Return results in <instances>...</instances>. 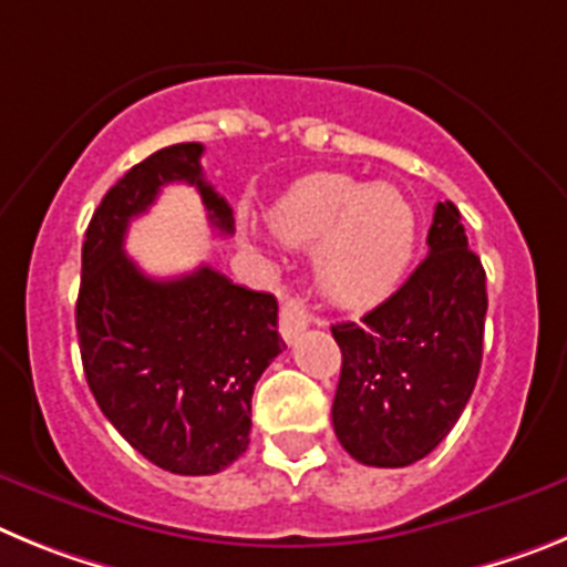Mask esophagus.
<instances>
[{
    "label": "esophagus",
    "mask_w": 567,
    "mask_h": 567,
    "mask_svg": "<svg viewBox=\"0 0 567 567\" xmlns=\"http://www.w3.org/2000/svg\"><path fill=\"white\" fill-rule=\"evenodd\" d=\"M308 322H311V313H308L305 302L293 297L285 299L282 311H279V333L285 337V342H293L308 328Z\"/></svg>",
    "instance_id": "1"
}]
</instances>
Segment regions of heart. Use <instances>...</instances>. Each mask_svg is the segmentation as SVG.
<instances>
[{"label":"heart","mask_w":567,"mask_h":567,"mask_svg":"<svg viewBox=\"0 0 567 567\" xmlns=\"http://www.w3.org/2000/svg\"><path fill=\"white\" fill-rule=\"evenodd\" d=\"M274 230L293 248H317V285L324 297L365 308L405 277L416 214L393 185L365 188L344 174H317L279 202Z\"/></svg>","instance_id":"heart-1"}]
</instances>
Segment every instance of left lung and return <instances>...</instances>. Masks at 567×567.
Here are the masks:
<instances>
[{"instance_id": "obj_1", "label": "left lung", "mask_w": 567, "mask_h": 567, "mask_svg": "<svg viewBox=\"0 0 567 567\" xmlns=\"http://www.w3.org/2000/svg\"><path fill=\"white\" fill-rule=\"evenodd\" d=\"M427 248L396 293L331 328L342 351L333 431L362 465L405 467L431 454L480 377L485 268L454 202H436Z\"/></svg>"}]
</instances>
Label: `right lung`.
Here are the masks:
<instances>
[{
  "mask_svg": "<svg viewBox=\"0 0 567 567\" xmlns=\"http://www.w3.org/2000/svg\"><path fill=\"white\" fill-rule=\"evenodd\" d=\"M199 142L134 165L93 210L82 243L76 333L87 388L111 425L171 474H219L250 442L256 379L282 353L274 293L202 265L151 279L122 250L162 185L188 182L208 219L234 234L230 205L202 176Z\"/></svg>",
  "mask_w": 567,
  "mask_h": 567,
  "instance_id": "add662e5",
  "label": "right lung"
}]
</instances>
